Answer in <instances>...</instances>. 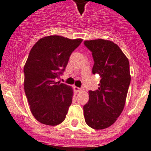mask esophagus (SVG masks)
Here are the masks:
<instances>
[{"instance_id": "esophagus-1", "label": "esophagus", "mask_w": 151, "mask_h": 151, "mask_svg": "<svg viewBox=\"0 0 151 151\" xmlns=\"http://www.w3.org/2000/svg\"><path fill=\"white\" fill-rule=\"evenodd\" d=\"M73 89L76 92H79V91H81V88H79V87L77 86H73Z\"/></svg>"}]
</instances>
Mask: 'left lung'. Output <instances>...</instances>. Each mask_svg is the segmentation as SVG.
<instances>
[{
	"instance_id": "obj_1",
	"label": "left lung",
	"mask_w": 151,
	"mask_h": 151,
	"mask_svg": "<svg viewBox=\"0 0 151 151\" xmlns=\"http://www.w3.org/2000/svg\"><path fill=\"white\" fill-rule=\"evenodd\" d=\"M92 53L93 74L100 76L98 89L88 91L89 99L83 106L87 125L103 129L114 124L124 110L131 81L129 63L117 44L103 39L85 41Z\"/></svg>"
}]
</instances>
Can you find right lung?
I'll return each instance as SVG.
<instances>
[{"mask_svg":"<svg viewBox=\"0 0 151 151\" xmlns=\"http://www.w3.org/2000/svg\"><path fill=\"white\" fill-rule=\"evenodd\" d=\"M82 41L50 35L40 39L29 52L24 67V88L38 122L56 126L65 119L73 91L71 86L57 81Z\"/></svg>","mask_w":151,"mask_h":151,"instance_id":"obj_1","label":"right lung"}]
</instances>
